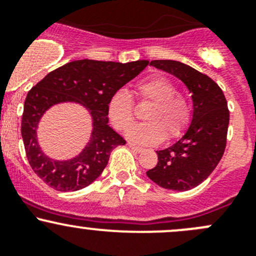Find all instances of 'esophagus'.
<instances>
[{
  "instance_id": "34e87169",
  "label": "esophagus",
  "mask_w": 256,
  "mask_h": 256,
  "mask_svg": "<svg viewBox=\"0 0 256 256\" xmlns=\"http://www.w3.org/2000/svg\"><path fill=\"white\" fill-rule=\"evenodd\" d=\"M128 146L132 149V150L136 152V153H140V152L143 150V148H140V146H134V144H132V143H128Z\"/></svg>"
}]
</instances>
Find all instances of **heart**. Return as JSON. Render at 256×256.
<instances>
[{
    "mask_svg": "<svg viewBox=\"0 0 256 256\" xmlns=\"http://www.w3.org/2000/svg\"><path fill=\"white\" fill-rule=\"evenodd\" d=\"M139 100L150 102L144 120L128 132L132 142L140 144L158 143L178 136L190 120V104L170 80L154 76L139 82L136 87ZM108 117L116 129L126 132L134 122V106L130 93L124 88L116 90L107 104Z\"/></svg>",
    "mask_w": 256,
    "mask_h": 256,
    "instance_id": "1",
    "label": "heart"
}]
</instances>
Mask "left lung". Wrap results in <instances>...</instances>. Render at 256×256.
<instances>
[{
  "mask_svg": "<svg viewBox=\"0 0 256 256\" xmlns=\"http://www.w3.org/2000/svg\"><path fill=\"white\" fill-rule=\"evenodd\" d=\"M150 66L179 78L193 100L192 123L173 146L158 150V163L146 176L164 189L186 192L203 183L226 146L229 110L224 93L206 74L178 60H156Z\"/></svg>",
  "mask_w": 256,
  "mask_h": 256,
  "instance_id": "8db88e82",
  "label": "left lung"
}]
</instances>
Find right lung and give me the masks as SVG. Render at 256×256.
I'll use <instances>...</instances> for the list:
<instances>
[{
  "label": "right lung",
  "instance_id": "add662e5",
  "mask_svg": "<svg viewBox=\"0 0 256 256\" xmlns=\"http://www.w3.org/2000/svg\"><path fill=\"white\" fill-rule=\"evenodd\" d=\"M148 63L73 60L48 73L30 90L22 114V139L30 166L46 184L56 190L76 192L90 186L102 174L110 152L126 144L124 139L108 126V100ZM67 102L88 108L92 117V133L78 156L56 161L42 153L36 139V128L50 106Z\"/></svg>",
  "mask_w": 256,
  "mask_h": 256
}]
</instances>
